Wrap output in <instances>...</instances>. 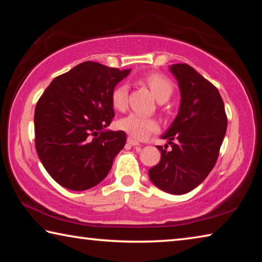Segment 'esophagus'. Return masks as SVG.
Returning a JSON list of instances; mask_svg holds the SVG:
<instances>
[{"instance_id":"34e87169","label":"esophagus","mask_w":262,"mask_h":262,"mask_svg":"<svg viewBox=\"0 0 262 262\" xmlns=\"http://www.w3.org/2000/svg\"><path fill=\"white\" fill-rule=\"evenodd\" d=\"M127 142H128V143H129L130 145H140V142L137 141V140H135L134 137H132V136L128 137V139H127Z\"/></svg>"}]
</instances>
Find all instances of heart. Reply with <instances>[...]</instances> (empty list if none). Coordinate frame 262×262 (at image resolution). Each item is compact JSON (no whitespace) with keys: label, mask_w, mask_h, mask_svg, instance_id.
<instances>
[{"label":"heart","mask_w":262,"mask_h":262,"mask_svg":"<svg viewBox=\"0 0 262 262\" xmlns=\"http://www.w3.org/2000/svg\"><path fill=\"white\" fill-rule=\"evenodd\" d=\"M143 82L147 84L151 94L159 103L167 101L173 94V84L166 76L159 73L147 74L143 77ZM127 97L128 88L126 84H118L111 95L113 107L118 111L125 110L127 107ZM119 127L134 139L144 140L150 134L159 129V123L154 118L142 117V115L132 113L119 121Z\"/></svg>","instance_id":"heart-1"}]
</instances>
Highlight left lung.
I'll return each mask as SVG.
<instances>
[{
	"label": "left lung",
	"mask_w": 262,
	"mask_h": 262,
	"mask_svg": "<svg viewBox=\"0 0 262 262\" xmlns=\"http://www.w3.org/2000/svg\"><path fill=\"white\" fill-rule=\"evenodd\" d=\"M180 89V107L162 139L170 150L158 145L161 162L149 170V178L170 194H185L198 187L219 158L228 118L215 85L186 63L170 67Z\"/></svg>",
	"instance_id": "1"
}]
</instances>
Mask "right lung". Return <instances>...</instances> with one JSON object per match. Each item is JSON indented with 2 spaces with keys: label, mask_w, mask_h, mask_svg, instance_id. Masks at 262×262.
Segmentation results:
<instances>
[{
  "label": "right lung",
  "mask_w": 262,
  "mask_h": 262,
  "mask_svg": "<svg viewBox=\"0 0 262 262\" xmlns=\"http://www.w3.org/2000/svg\"><path fill=\"white\" fill-rule=\"evenodd\" d=\"M130 69L86 61L55 77L34 111L35 150L57 184L85 190L99 184L126 144V133L105 130L114 118L115 85Z\"/></svg>",
  "instance_id": "1"
}]
</instances>
